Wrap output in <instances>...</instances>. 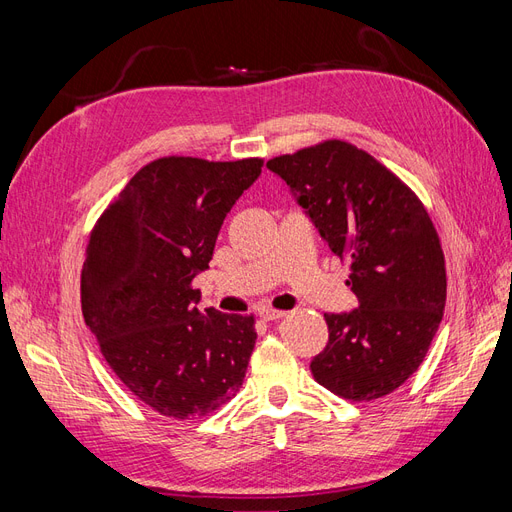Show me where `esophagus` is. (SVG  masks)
<instances>
[{
	"mask_svg": "<svg viewBox=\"0 0 512 512\" xmlns=\"http://www.w3.org/2000/svg\"><path fill=\"white\" fill-rule=\"evenodd\" d=\"M258 316L262 320H280V318L286 316V312H280V309H271V307H262L260 312H258Z\"/></svg>",
	"mask_w": 512,
	"mask_h": 512,
	"instance_id": "obj_1",
	"label": "esophagus"
}]
</instances>
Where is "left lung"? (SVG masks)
Masks as SVG:
<instances>
[{
	"mask_svg": "<svg viewBox=\"0 0 512 512\" xmlns=\"http://www.w3.org/2000/svg\"><path fill=\"white\" fill-rule=\"evenodd\" d=\"M329 250L350 265L359 307L324 314L329 342L309 367L318 384L371 401L404 384L436 335L446 303L438 232L425 207L363 149L327 141L267 162Z\"/></svg>",
	"mask_w": 512,
	"mask_h": 512,
	"instance_id": "1",
	"label": "left lung"
}]
</instances>
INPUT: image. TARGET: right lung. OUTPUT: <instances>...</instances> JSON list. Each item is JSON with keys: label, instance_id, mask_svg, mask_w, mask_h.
Returning <instances> with one entry per match:
<instances>
[{"label": "right lung", "instance_id": "1", "mask_svg": "<svg viewBox=\"0 0 512 512\" xmlns=\"http://www.w3.org/2000/svg\"><path fill=\"white\" fill-rule=\"evenodd\" d=\"M262 160L160 158L91 230L81 305L106 363L156 412L211 414L235 397L256 344L254 316L200 312L192 280Z\"/></svg>", "mask_w": 512, "mask_h": 512}]
</instances>
